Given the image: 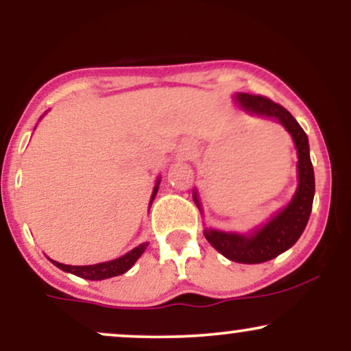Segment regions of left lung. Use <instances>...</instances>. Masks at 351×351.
Returning <instances> with one entry per match:
<instances>
[{
  "instance_id": "8db88e82",
  "label": "left lung",
  "mask_w": 351,
  "mask_h": 351,
  "mask_svg": "<svg viewBox=\"0 0 351 351\" xmlns=\"http://www.w3.org/2000/svg\"><path fill=\"white\" fill-rule=\"evenodd\" d=\"M236 100L249 114L267 117V119H274L284 125L285 130L292 135L297 148V156H299V162H297L299 186H297L295 195L291 203L280 213H277L263 228L256 229L252 234H236V232L204 229V237L208 239V243L229 261L241 264H261L285 252L299 241L308 223L310 213H312L315 176H313L312 160H310L307 134L287 108L272 102L264 95L243 94V92L236 95ZM193 198L199 208L196 191L193 193Z\"/></svg>"
}]
</instances>
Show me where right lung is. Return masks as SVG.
<instances>
[{"mask_svg": "<svg viewBox=\"0 0 351 351\" xmlns=\"http://www.w3.org/2000/svg\"><path fill=\"white\" fill-rule=\"evenodd\" d=\"M158 184H160V180L156 181L155 189H153L152 201H153V198H155L156 191H158ZM152 201H150V204H152ZM147 245H148V243L140 244L138 247L132 249V251L125 254V256L119 257V259L108 261V263H100V264H94V265H66V264H60V263H56V261H52V264L58 265V267L62 269V271L82 277V279L104 280V279H110V277H115V276H122V274L127 272L128 269H130L132 265L136 263V259H138V257L145 252Z\"/></svg>", "mask_w": 351, "mask_h": 351, "instance_id": "1", "label": "right lung"}]
</instances>
